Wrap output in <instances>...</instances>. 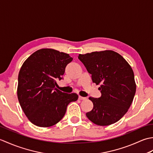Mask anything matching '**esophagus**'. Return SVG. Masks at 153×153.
I'll return each instance as SVG.
<instances>
[{"label": "esophagus", "mask_w": 153, "mask_h": 153, "mask_svg": "<svg viewBox=\"0 0 153 153\" xmlns=\"http://www.w3.org/2000/svg\"><path fill=\"white\" fill-rule=\"evenodd\" d=\"M78 99H79V100H85V99H86L85 97H82V96H79Z\"/></svg>", "instance_id": "34e87169"}]
</instances>
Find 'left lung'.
<instances>
[{
  "label": "left lung",
  "instance_id": "8db88e82",
  "mask_svg": "<svg viewBox=\"0 0 153 153\" xmlns=\"http://www.w3.org/2000/svg\"><path fill=\"white\" fill-rule=\"evenodd\" d=\"M79 60L91 74L93 83L100 84L99 98L89 97L93 103L86 113L98 126H108L121 119L134 100L136 85L132 68L121 55L113 51L79 54Z\"/></svg>",
  "mask_w": 153,
  "mask_h": 153
}]
</instances>
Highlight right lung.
Segmentation results:
<instances>
[{
	"mask_svg": "<svg viewBox=\"0 0 153 153\" xmlns=\"http://www.w3.org/2000/svg\"><path fill=\"white\" fill-rule=\"evenodd\" d=\"M73 58L68 54L51 48H42L25 60L18 75L17 95L29 120L47 128L60 121L68 105L76 101V93H65L56 89L65 68Z\"/></svg>",
	"mask_w": 153,
	"mask_h": 153,
	"instance_id": "add662e5",
	"label": "right lung"
}]
</instances>
